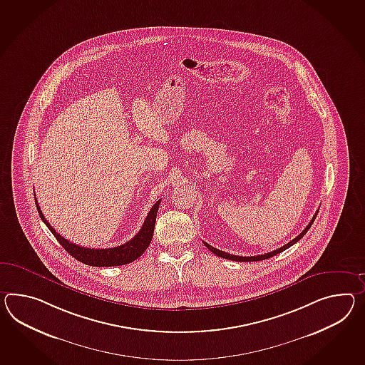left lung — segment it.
I'll use <instances>...</instances> for the list:
<instances>
[{
    "instance_id": "8db88e82",
    "label": "left lung",
    "mask_w": 365,
    "mask_h": 365,
    "mask_svg": "<svg viewBox=\"0 0 365 365\" xmlns=\"http://www.w3.org/2000/svg\"><path fill=\"white\" fill-rule=\"evenodd\" d=\"M319 212V210L315 212L314 215V217L312 219V222H309V225L303 230L302 233H299L295 239L290 241V242H287V244H284V247H281V248L276 249V250H273V252H269V253H265V255H259V256H250V257H242V256H233L231 253H227V252H222V250H219V249L214 248V247H211L210 244H207L205 242V247L210 249L212 253H215L217 257L227 258V259H232V261H240V262H250V261H261V259H267V258L273 257V256H276L278 253H281V252H284L287 248H290L292 245H294L297 241L301 240L303 236L306 235V232L310 230V227L312 225V222L315 220V217H317V215Z\"/></svg>"
}]
</instances>
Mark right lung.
Listing matches in <instances>:
<instances>
[{
    "instance_id": "right-lung-1",
    "label": "right lung",
    "mask_w": 365,
    "mask_h": 365,
    "mask_svg": "<svg viewBox=\"0 0 365 365\" xmlns=\"http://www.w3.org/2000/svg\"><path fill=\"white\" fill-rule=\"evenodd\" d=\"M36 205L41 219L47 225V228L51 231V233L55 236V239L59 241V244L71 255L72 257L76 258L78 261H81V262L89 265V267H118V265L129 264L134 259L141 257L143 252L150 245L154 225H155V217H157V212H158V208H160V199L151 207L149 214L143 222L141 230L138 231V233L134 236L132 240L125 242L120 247L108 249L84 248V247L76 245L71 241L64 239L58 232L53 230V227L50 225V222L46 220V217L42 214L36 200Z\"/></svg>"
}]
</instances>
